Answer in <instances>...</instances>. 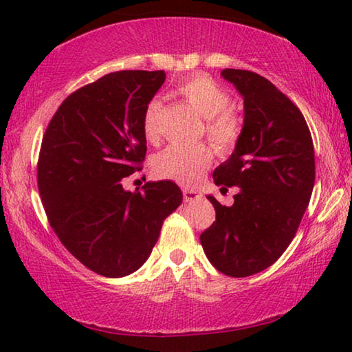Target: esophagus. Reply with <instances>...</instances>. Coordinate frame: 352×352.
Segmentation results:
<instances>
[{
    "label": "esophagus",
    "mask_w": 352,
    "mask_h": 352,
    "mask_svg": "<svg viewBox=\"0 0 352 352\" xmlns=\"http://www.w3.org/2000/svg\"><path fill=\"white\" fill-rule=\"evenodd\" d=\"M182 195H184V201H194V200H199L201 197L199 192L192 189H182Z\"/></svg>",
    "instance_id": "34e87169"
}]
</instances>
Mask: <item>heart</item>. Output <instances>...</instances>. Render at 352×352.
Segmentation results:
<instances>
[{
    "mask_svg": "<svg viewBox=\"0 0 352 352\" xmlns=\"http://www.w3.org/2000/svg\"><path fill=\"white\" fill-rule=\"evenodd\" d=\"M176 93L206 120V134L216 148L228 151L234 146L239 138V120L228 109L230 98L226 89L210 76L197 74L182 80ZM160 113L162 100L152 99L142 115V131L148 141H155L160 134ZM210 163L211 151L205 144H170L153 158V170L162 177L194 186Z\"/></svg>",
    "mask_w": 352,
    "mask_h": 352,
    "instance_id": "1",
    "label": "heart"
}]
</instances>
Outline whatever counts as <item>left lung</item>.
Here are the masks:
<instances>
[{"mask_svg":"<svg viewBox=\"0 0 352 352\" xmlns=\"http://www.w3.org/2000/svg\"><path fill=\"white\" fill-rule=\"evenodd\" d=\"M221 76L242 96L243 124L213 177L221 190L237 186V194L230 206L206 195L216 221L200 243L219 272L248 277L276 263L295 237L314 189V146L300 109L271 81L237 69Z\"/></svg>","mask_w":352,"mask_h":352,"instance_id":"obj_1","label":"left lung"}]
</instances>
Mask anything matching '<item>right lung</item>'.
Returning <instances> with one entry per match:
<instances>
[{"mask_svg":"<svg viewBox=\"0 0 352 352\" xmlns=\"http://www.w3.org/2000/svg\"><path fill=\"white\" fill-rule=\"evenodd\" d=\"M163 70L109 74L70 94L43 138L38 189L51 228L91 271L124 277L151 256L163 221L182 201L173 181L123 187L147 151L142 115Z\"/></svg>","mask_w":352,"mask_h":352,"instance_id":"right-lung-1","label":"right lung"}]
</instances>
